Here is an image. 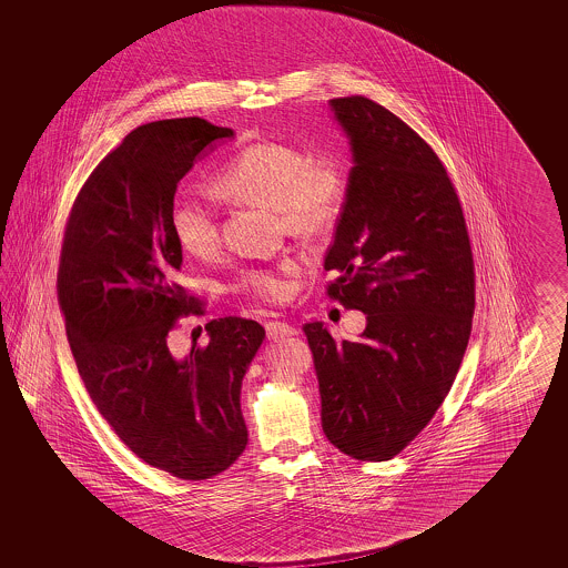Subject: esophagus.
<instances>
[{"label":"esophagus","mask_w":568,"mask_h":568,"mask_svg":"<svg viewBox=\"0 0 568 568\" xmlns=\"http://www.w3.org/2000/svg\"><path fill=\"white\" fill-rule=\"evenodd\" d=\"M264 328H266L268 339H283V337L297 335V328L285 321H268V323H264Z\"/></svg>","instance_id":"34e87169"}]
</instances>
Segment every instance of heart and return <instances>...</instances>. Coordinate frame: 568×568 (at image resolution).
<instances>
[{
    "instance_id": "b5f03b06",
    "label": "heart",
    "mask_w": 568,
    "mask_h": 568,
    "mask_svg": "<svg viewBox=\"0 0 568 568\" xmlns=\"http://www.w3.org/2000/svg\"><path fill=\"white\" fill-rule=\"evenodd\" d=\"M219 197L275 207L281 224L295 235H321L337 223L347 200V174L333 155H310L283 141H258L231 155L212 179ZM169 224L183 252L212 256L221 245V214L210 200L179 193ZM300 260L285 256L273 266L241 271L233 292L264 304H281L293 293Z\"/></svg>"
}]
</instances>
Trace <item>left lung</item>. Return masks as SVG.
I'll return each instance as SVG.
<instances>
[{
  "label": "left lung",
  "mask_w": 568,
  "mask_h": 568,
  "mask_svg": "<svg viewBox=\"0 0 568 568\" xmlns=\"http://www.w3.org/2000/svg\"><path fill=\"white\" fill-rule=\"evenodd\" d=\"M352 145L347 200L325 256L327 295L366 314L361 342L306 323L328 442L392 460L444 404L475 314V260L444 162L364 95L331 100Z\"/></svg>",
  "instance_id": "8db88e82"
}]
</instances>
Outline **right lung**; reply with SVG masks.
Here are the masks:
<instances>
[{
    "label": "right lung",
    "instance_id": "add662e5",
    "mask_svg": "<svg viewBox=\"0 0 568 568\" xmlns=\"http://www.w3.org/2000/svg\"><path fill=\"white\" fill-rule=\"evenodd\" d=\"M226 126L169 119L131 131L70 207L58 304L79 375L103 420L145 465L204 481L247 446L241 381L264 328L224 316L207 345L176 356L171 333L204 302L176 283L183 250L169 224L176 183Z\"/></svg>",
    "mask_w": 568,
    "mask_h": 568
}]
</instances>
